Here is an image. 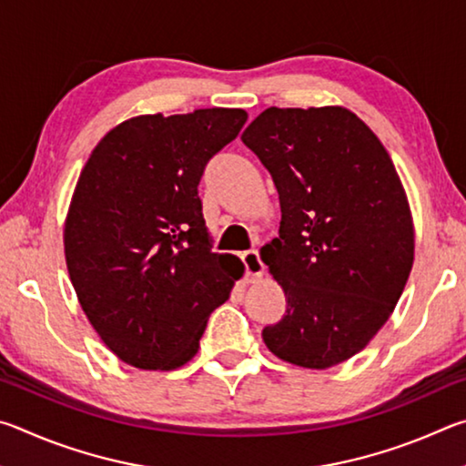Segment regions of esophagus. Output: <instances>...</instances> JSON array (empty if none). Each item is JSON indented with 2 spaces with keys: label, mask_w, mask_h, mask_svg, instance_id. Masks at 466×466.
Masks as SVG:
<instances>
[{
  "label": "esophagus",
  "mask_w": 466,
  "mask_h": 466,
  "mask_svg": "<svg viewBox=\"0 0 466 466\" xmlns=\"http://www.w3.org/2000/svg\"><path fill=\"white\" fill-rule=\"evenodd\" d=\"M242 263H244V269H247L248 278H261L265 271V265H263L261 255H258L257 248L242 252Z\"/></svg>",
  "instance_id": "34e87169"
}]
</instances>
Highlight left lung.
I'll use <instances>...</instances> for the list:
<instances>
[{
	"instance_id": "8db88e82",
	"label": "left lung",
	"mask_w": 466,
	"mask_h": 466,
	"mask_svg": "<svg viewBox=\"0 0 466 466\" xmlns=\"http://www.w3.org/2000/svg\"><path fill=\"white\" fill-rule=\"evenodd\" d=\"M240 139L269 170L281 208L261 258L288 306L263 341L289 364H341L389 320L411 273V211L390 156L341 106H271Z\"/></svg>"
}]
</instances>
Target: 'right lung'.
Segmentation results:
<instances>
[{
	"mask_svg": "<svg viewBox=\"0 0 466 466\" xmlns=\"http://www.w3.org/2000/svg\"><path fill=\"white\" fill-rule=\"evenodd\" d=\"M247 116L242 108L136 116L100 139L77 178L63 232L69 279L125 364H187L242 278L240 258L209 250L197 187Z\"/></svg>",
	"mask_w": 466,
	"mask_h": 466,
	"instance_id": "add662e5",
	"label": "right lung"
}]
</instances>
